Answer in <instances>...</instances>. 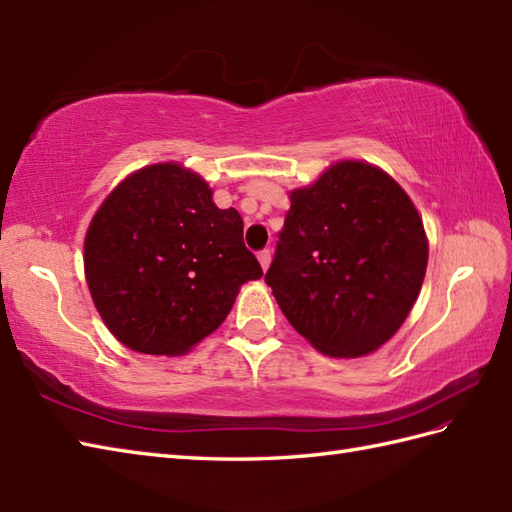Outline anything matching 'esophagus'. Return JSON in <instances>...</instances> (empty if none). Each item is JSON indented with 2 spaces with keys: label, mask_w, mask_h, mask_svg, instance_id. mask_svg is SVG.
I'll list each match as a JSON object with an SVG mask.
<instances>
[{
  "label": "esophagus",
  "mask_w": 512,
  "mask_h": 512,
  "mask_svg": "<svg viewBox=\"0 0 512 512\" xmlns=\"http://www.w3.org/2000/svg\"><path fill=\"white\" fill-rule=\"evenodd\" d=\"M258 260H260V267L267 271L269 263H271V249H260L258 252Z\"/></svg>",
  "instance_id": "esophagus-1"
}]
</instances>
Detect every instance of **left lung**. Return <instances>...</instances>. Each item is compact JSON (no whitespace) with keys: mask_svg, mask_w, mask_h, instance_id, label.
I'll return each mask as SVG.
<instances>
[{"mask_svg":"<svg viewBox=\"0 0 512 512\" xmlns=\"http://www.w3.org/2000/svg\"><path fill=\"white\" fill-rule=\"evenodd\" d=\"M265 282L291 326L331 357H361L399 331L427 269L410 197L383 170L339 162L291 192Z\"/></svg>","mask_w":512,"mask_h":512,"instance_id":"obj_1","label":"left lung"}]
</instances>
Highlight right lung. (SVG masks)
<instances>
[{
    "label": "right lung",
    "mask_w": 512,
    "mask_h": 512,
    "mask_svg": "<svg viewBox=\"0 0 512 512\" xmlns=\"http://www.w3.org/2000/svg\"><path fill=\"white\" fill-rule=\"evenodd\" d=\"M85 276L109 331L146 355H181L217 331L263 269L243 219L219 210L179 164L146 166L102 203L85 238Z\"/></svg>",
    "instance_id": "1"
}]
</instances>
